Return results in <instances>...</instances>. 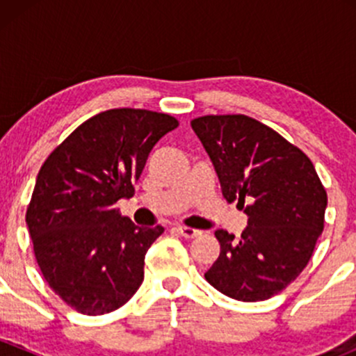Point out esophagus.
Listing matches in <instances>:
<instances>
[{
    "label": "esophagus",
    "instance_id": "1",
    "mask_svg": "<svg viewBox=\"0 0 356 356\" xmlns=\"http://www.w3.org/2000/svg\"><path fill=\"white\" fill-rule=\"evenodd\" d=\"M177 231H179V234H181V236H184L186 239L198 238V236L201 234V231H198V229L188 227V225H177Z\"/></svg>",
    "mask_w": 356,
    "mask_h": 356
}]
</instances>
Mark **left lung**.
Masks as SVG:
<instances>
[{
    "label": "left lung",
    "instance_id": "obj_1",
    "mask_svg": "<svg viewBox=\"0 0 356 356\" xmlns=\"http://www.w3.org/2000/svg\"><path fill=\"white\" fill-rule=\"evenodd\" d=\"M191 127L224 198L248 215L239 239L215 231L220 253L204 279L234 300H268L307 267L324 231L327 193L310 158L254 118L207 115Z\"/></svg>",
    "mask_w": 356,
    "mask_h": 356
}]
</instances>
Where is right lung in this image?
<instances>
[{
	"instance_id": "add662e5",
	"label": "right lung",
	"mask_w": 356,
	"mask_h": 356,
	"mask_svg": "<svg viewBox=\"0 0 356 356\" xmlns=\"http://www.w3.org/2000/svg\"><path fill=\"white\" fill-rule=\"evenodd\" d=\"M177 125L167 113L106 110L42 163L25 222L46 282L81 314H110L141 286L163 227H139L115 203L131 198L153 146Z\"/></svg>"
}]
</instances>
